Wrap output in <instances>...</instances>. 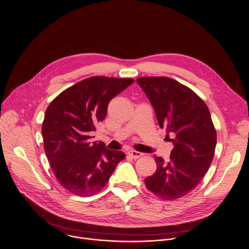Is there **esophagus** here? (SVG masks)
<instances>
[{
  "label": "esophagus",
  "mask_w": 249,
  "mask_h": 249,
  "mask_svg": "<svg viewBox=\"0 0 249 249\" xmlns=\"http://www.w3.org/2000/svg\"><path fill=\"white\" fill-rule=\"evenodd\" d=\"M128 155L132 158V159H139L140 157H142L143 156V154L142 153H140V152H137V151H134V150H132V151H129L128 152Z\"/></svg>",
  "instance_id": "34e87169"
}]
</instances>
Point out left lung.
I'll use <instances>...</instances> for the list:
<instances>
[{
  "label": "left lung",
  "mask_w": 249,
  "mask_h": 249,
  "mask_svg": "<svg viewBox=\"0 0 249 249\" xmlns=\"http://www.w3.org/2000/svg\"><path fill=\"white\" fill-rule=\"evenodd\" d=\"M137 83L173 145L168 162L155 158L157 170L145 179L146 186L163 200L178 199L200 183L214 158L217 134L211 113L194 91L172 79L143 77Z\"/></svg>",
  "instance_id": "left-lung-1"
}]
</instances>
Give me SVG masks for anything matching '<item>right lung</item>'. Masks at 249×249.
<instances>
[{"label":"right lung","instance_id":"add662e5","mask_svg":"<svg viewBox=\"0 0 249 249\" xmlns=\"http://www.w3.org/2000/svg\"><path fill=\"white\" fill-rule=\"evenodd\" d=\"M133 83L91 77L65 89L49 104L42 124L44 150L56 178L71 193L96 194L125 159L123 152L91 142L90 135L104 120L109 101Z\"/></svg>","mask_w":249,"mask_h":249}]
</instances>
